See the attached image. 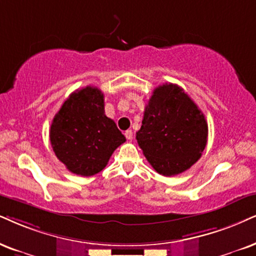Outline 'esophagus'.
Listing matches in <instances>:
<instances>
[{
    "mask_svg": "<svg viewBox=\"0 0 256 256\" xmlns=\"http://www.w3.org/2000/svg\"><path fill=\"white\" fill-rule=\"evenodd\" d=\"M125 137L126 139H128V140H131V139L134 138V132H132V130L125 131Z\"/></svg>",
    "mask_w": 256,
    "mask_h": 256,
    "instance_id": "obj_1",
    "label": "esophagus"
}]
</instances>
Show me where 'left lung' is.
Masks as SVG:
<instances>
[{
  "instance_id": "left-lung-1",
  "label": "left lung",
  "mask_w": 256,
  "mask_h": 256,
  "mask_svg": "<svg viewBox=\"0 0 256 256\" xmlns=\"http://www.w3.org/2000/svg\"><path fill=\"white\" fill-rule=\"evenodd\" d=\"M136 139L152 168L170 177L200 160L208 139V124L183 88L164 84L154 90L145 106Z\"/></svg>"
}]
</instances>
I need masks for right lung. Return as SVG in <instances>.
Listing matches in <instances>:
<instances>
[{
  "label": "right lung",
  "instance_id": "1",
  "mask_svg": "<svg viewBox=\"0 0 256 256\" xmlns=\"http://www.w3.org/2000/svg\"><path fill=\"white\" fill-rule=\"evenodd\" d=\"M50 138L58 160L84 177L100 172L126 140L105 116L102 92L93 86L76 90L64 100L52 122Z\"/></svg>",
  "mask_w": 256,
  "mask_h": 256
}]
</instances>
